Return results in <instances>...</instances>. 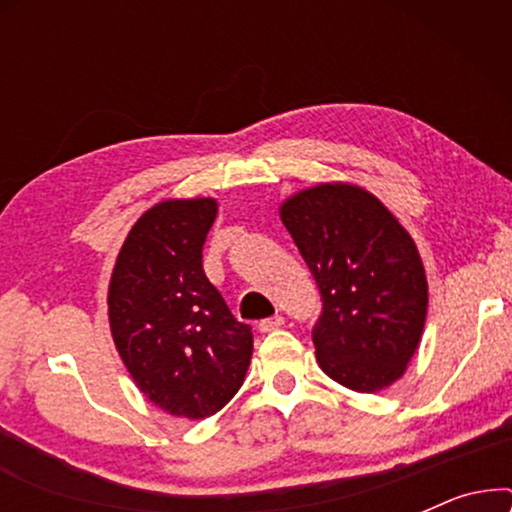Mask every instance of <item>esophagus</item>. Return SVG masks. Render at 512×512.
I'll return each instance as SVG.
<instances>
[{"mask_svg":"<svg viewBox=\"0 0 512 512\" xmlns=\"http://www.w3.org/2000/svg\"><path fill=\"white\" fill-rule=\"evenodd\" d=\"M279 326H284V317H282V314H275V317H268V319L258 321V331H261V333L277 331Z\"/></svg>","mask_w":512,"mask_h":512,"instance_id":"1","label":"esophagus"}]
</instances>
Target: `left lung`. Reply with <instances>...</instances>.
Segmentation results:
<instances>
[{
    "label": "left lung",
    "mask_w": 512,
    "mask_h": 512,
    "mask_svg": "<svg viewBox=\"0 0 512 512\" xmlns=\"http://www.w3.org/2000/svg\"><path fill=\"white\" fill-rule=\"evenodd\" d=\"M279 214L321 296L312 328L321 370L363 394L389 387L415 354L429 303L408 230L349 184L307 188Z\"/></svg>",
    "instance_id": "1"
}]
</instances>
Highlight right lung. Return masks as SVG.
<instances>
[{
    "mask_svg": "<svg viewBox=\"0 0 512 512\" xmlns=\"http://www.w3.org/2000/svg\"><path fill=\"white\" fill-rule=\"evenodd\" d=\"M216 200H167L125 237L109 284L116 349L160 410L205 419L242 387L254 333L202 270Z\"/></svg>",
    "mask_w": 512,
    "mask_h": 512,
    "instance_id": "right-lung-1",
    "label": "right lung"
}]
</instances>
